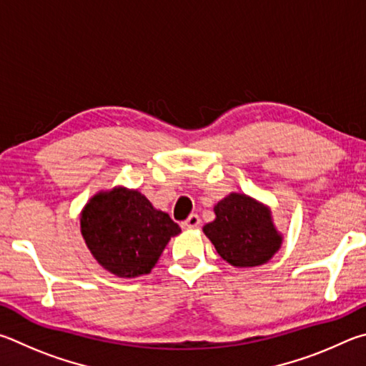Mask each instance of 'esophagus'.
Listing matches in <instances>:
<instances>
[{
    "label": "esophagus",
    "instance_id": "34e87169",
    "mask_svg": "<svg viewBox=\"0 0 366 366\" xmlns=\"http://www.w3.org/2000/svg\"><path fill=\"white\" fill-rule=\"evenodd\" d=\"M199 225H201V219H199V215H196V214L189 215L188 219L182 223V227H183V228H187V229L196 228V227H199Z\"/></svg>",
    "mask_w": 366,
    "mask_h": 366
}]
</instances>
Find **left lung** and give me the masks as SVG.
Here are the masks:
<instances>
[{"label":"left lung","instance_id":"left-lung-1","mask_svg":"<svg viewBox=\"0 0 366 366\" xmlns=\"http://www.w3.org/2000/svg\"><path fill=\"white\" fill-rule=\"evenodd\" d=\"M215 220L204 227L223 260L233 267H257L270 260L283 242L270 209L246 194L232 193L214 207Z\"/></svg>","mask_w":366,"mask_h":366}]
</instances>
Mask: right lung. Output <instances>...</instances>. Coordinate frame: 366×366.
<instances>
[{"instance_id":"add662e5","label":"right lung","mask_w":366,"mask_h":366,"mask_svg":"<svg viewBox=\"0 0 366 366\" xmlns=\"http://www.w3.org/2000/svg\"><path fill=\"white\" fill-rule=\"evenodd\" d=\"M81 236L98 264L119 278L147 274L182 229L137 189L94 194L80 214Z\"/></svg>"}]
</instances>
